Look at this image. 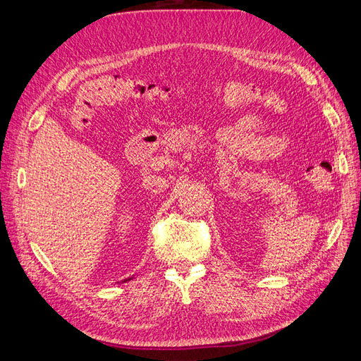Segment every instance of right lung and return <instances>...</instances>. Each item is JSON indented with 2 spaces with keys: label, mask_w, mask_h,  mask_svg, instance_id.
<instances>
[{
  "label": "right lung",
  "mask_w": 361,
  "mask_h": 361,
  "mask_svg": "<svg viewBox=\"0 0 361 361\" xmlns=\"http://www.w3.org/2000/svg\"><path fill=\"white\" fill-rule=\"evenodd\" d=\"M130 279H133V276H132V278H128V279H124L122 282H127V281H130Z\"/></svg>",
  "instance_id": "add662e5"
}]
</instances>
